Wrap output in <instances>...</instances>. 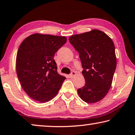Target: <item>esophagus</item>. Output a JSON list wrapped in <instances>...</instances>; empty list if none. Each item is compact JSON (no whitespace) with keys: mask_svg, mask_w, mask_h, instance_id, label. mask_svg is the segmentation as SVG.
<instances>
[{"mask_svg":"<svg viewBox=\"0 0 135 135\" xmlns=\"http://www.w3.org/2000/svg\"><path fill=\"white\" fill-rule=\"evenodd\" d=\"M76 73L75 71H72L71 73V74L69 75V76H70V78H73V77L76 76Z\"/></svg>","mask_w":135,"mask_h":135,"instance_id":"obj_1","label":"esophagus"}]
</instances>
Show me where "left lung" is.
<instances>
[{"label":"left lung","instance_id":"8db88e82","mask_svg":"<svg viewBox=\"0 0 135 135\" xmlns=\"http://www.w3.org/2000/svg\"><path fill=\"white\" fill-rule=\"evenodd\" d=\"M79 53L85 84L77 89L79 97L87 103H95L105 97L110 89L117 60L111 38L103 31L93 30L69 37Z\"/></svg>","mask_w":135,"mask_h":135}]
</instances>
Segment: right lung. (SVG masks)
<instances>
[{
  "instance_id": "obj_1",
  "label": "right lung",
  "mask_w": 135,
  "mask_h": 135,
  "mask_svg": "<svg viewBox=\"0 0 135 135\" xmlns=\"http://www.w3.org/2000/svg\"><path fill=\"white\" fill-rule=\"evenodd\" d=\"M67 42L64 36L33 34L25 38L18 50L16 70L21 86L32 99L51 100L65 77L59 74L54 56Z\"/></svg>"
}]
</instances>
